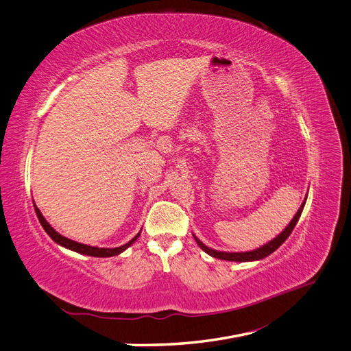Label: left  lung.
I'll use <instances>...</instances> for the list:
<instances>
[{"instance_id": "1", "label": "left lung", "mask_w": 351, "mask_h": 351, "mask_svg": "<svg viewBox=\"0 0 351 351\" xmlns=\"http://www.w3.org/2000/svg\"><path fill=\"white\" fill-rule=\"evenodd\" d=\"M306 199H307V195H306V197H304V200H303L302 206L299 208V210L295 212V215H294L293 219L290 221V224L284 228V231H281V234H278L277 237L272 239V240L268 241L267 244H263V246H261V247H258V249H254V250H250V252H219V250L208 247L206 244L202 243L195 234H193V237H195L196 243L199 244V247H200L202 250H204L205 253H208L209 256H212V258H217V259H221V261H231V262H252V261H261V259H263V258L269 256L271 253H274L275 250H277V249L281 246V244H282L287 239H289V236L291 234V231L294 230V227H295V224H297V221H299V218H300V215H302L303 208H304V205H306Z\"/></svg>"}]
</instances>
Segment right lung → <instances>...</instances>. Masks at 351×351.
I'll return each mask as SVG.
<instances>
[{"mask_svg":"<svg viewBox=\"0 0 351 351\" xmlns=\"http://www.w3.org/2000/svg\"><path fill=\"white\" fill-rule=\"evenodd\" d=\"M35 210H36V215H38V219H39V222H40V226L44 227V230L47 231V234L54 240L57 244H60V246H62V247H66V249H70V250H73V252H77V253H80V254H88V256H93V258H110V256H117V254H120V253H123L127 247H130L132 244L139 239V236H141V231L137 232V234L129 241V243H125V244H123V246H120V247H97V246H88V244H83V243H79V241H74V240H70V239H67V237H64V236H61L60 232H57L54 228H52L51 226H49V222L44 218V215H42V212L38 209V206L35 205Z\"/></svg>","mask_w":351,"mask_h":351,"instance_id":"right-lung-1","label":"right lung"}]
</instances>
